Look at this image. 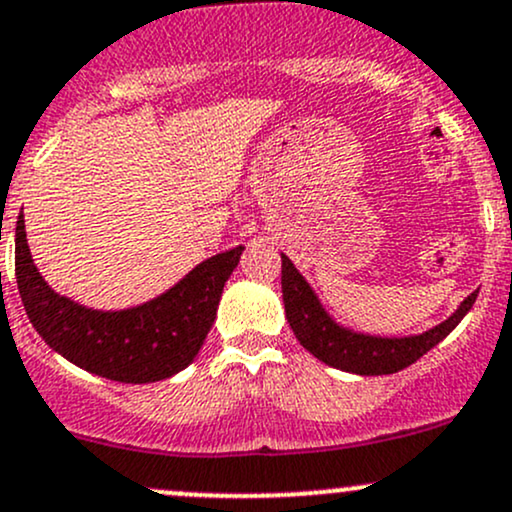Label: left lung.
<instances>
[{
	"label": "left lung",
	"mask_w": 512,
	"mask_h": 512,
	"mask_svg": "<svg viewBox=\"0 0 512 512\" xmlns=\"http://www.w3.org/2000/svg\"><path fill=\"white\" fill-rule=\"evenodd\" d=\"M282 294L286 320H289L296 340L313 357H318L328 367L342 369V372L381 376L411 367L415 359H420L437 342L445 340L474 306L479 291L466 296L445 323L420 335H408V338H379V335H364L342 328L320 306L318 296L313 294L311 286L286 255H282Z\"/></svg>",
	"instance_id": "left-lung-1"
}]
</instances>
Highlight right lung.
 <instances>
[{
  "label": "right lung",
  "mask_w": 512,
  "mask_h": 512,
  "mask_svg": "<svg viewBox=\"0 0 512 512\" xmlns=\"http://www.w3.org/2000/svg\"><path fill=\"white\" fill-rule=\"evenodd\" d=\"M245 247L213 255L157 299L126 311H92L55 294L31 260L24 216L16 221V284L26 316L58 355L121 384L170 379L194 362L223 286Z\"/></svg>",
  "instance_id": "obj_1"
}]
</instances>
